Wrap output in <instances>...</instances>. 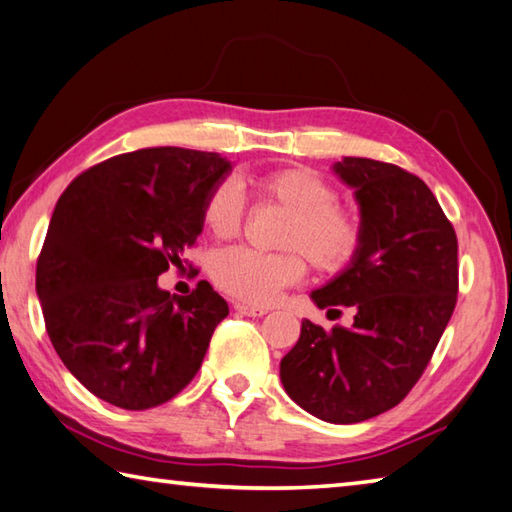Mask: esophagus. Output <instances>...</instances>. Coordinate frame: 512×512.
Listing matches in <instances>:
<instances>
[{
  "mask_svg": "<svg viewBox=\"0 0 512 512\" xmlns=\"http://www.w3.org/2000/svg\"><path fill=\"white\" fill-rule=\"evenodd\" d=\"M235 310L239 315H246V317H264L268 313V308L250 306V304H235Z\"/></svg>",
  "mask_w": 512,
  "mask_h": 512,
  "instance_id": "obj_1",
  "label": "esophagus"
}]
</instances>
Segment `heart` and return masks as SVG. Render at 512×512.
Instances as JSON below:
<instances>
[{"label": "heart", "mask_w": 512, "mask_h": 512, "mask_svg": "<svg viewBox=\"0 0 512 512\" xmlns=\"http://www.w3.org/2000/svg\"><path fill=\"white\" fill-rule=\"evenodd\" d=\"M262 204L288 213L277 233L279 253L226 248L213 259L210 277L222 293L246 304H268L279 290L306 273L304 257L317 273L337 275L355 262L364 244V219L353 206L337 202V190L315 170L277 168L255 179ZM246 204L239 188L219 182L202 206L204 226L217 239L242 233Z\"/></svg>", "instance_id": "b5f03b06"}]
</instances>
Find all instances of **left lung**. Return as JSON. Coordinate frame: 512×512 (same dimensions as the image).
<instances>
[{
  "label": "left lung",
  "instance_id": "1",
  "mask_svg": "<svg viewBox=\"0 0 512 512\" xmlns=\"http://www.w3.org/2000/svg\"><path fill=\"white\" fill-rule=\"evenodd\" d=\"M335 173L355 188L364 244L313 299L319 308L353 306L355 322L324 330L304 319L279 373L310 415L357 424L395 408L424 375L457 304V235L430 188L408 170L344 157Z\"/></svg>",
  "mask_w": 512,
  "mask_h": 512
}]
</instances>
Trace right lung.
Listing matches in <instances>:
<instances>
[{
  "label": "right lung",
  "mask_w": 512,
  "mask_h": 512,
  "mask_svg": "<svg viewBox=\"0 0 512 512\" xmlns=\"http://www.w3.org/2000/svg\"><path fill=\"white\" fill-rule=\"evenodd\" d=\"M230 164L217 153L139 148L84 170L59 197L37 257L46 333L95 397L146 410L193 382L228 304L208 282L159 290L202 233V206Z\"/></svg>",
  "instance_id": "obj_1"
}]
</instances>
